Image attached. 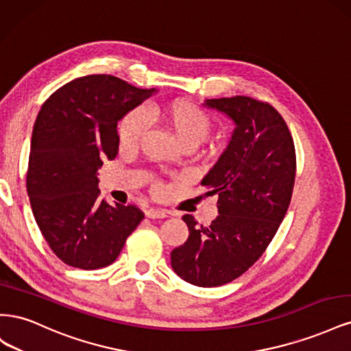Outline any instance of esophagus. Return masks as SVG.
I'll return each instance as SVG.
<instances>
[{
    "label": "esophagus",
    "instance_id": "34e87169",
    "mask_svg": "<svg viewBox=\"0 0 351 351\" xmlns=\"http://www.w3.org/2000/svg\"><path fill=\"white\" fill-rule=\"evenodd\" d=\"M169 215V212L167 209H161V208H151L146 210V217L152 218V219H158V218H167Z\"/></svg>",
    "mask_w": 351,
    "mask_h": 351
}]
</instances>
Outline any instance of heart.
<instances>
[{
	"label": "heart",
	"instance_id": "b5f03b06",
	"mask_svg": "<svg viewBox=\"0 0 351 351\" xmlns=\"http://www.w3.org/2000/svg\"><path fill=\"white\" fill-rule=\"evenodd\" d=\"M147 119L161 123L173 134L180 146L196 147L204 142L212 127L209 115L187 101H174L155 107L147 112L133 110L123 117L119 124V143L123 149H133L139 145L147 130ZM161 186H156V190Z\"/></svg>",
	"mask_w": 351,
	"mask_h": 351
}]
</instances>
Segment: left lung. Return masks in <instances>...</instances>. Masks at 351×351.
<instances>
[{
  "mask_svg": "<svg viewBox=\"0 0 351 351\" xmlns=\"http://www.w3.org/2000/svg\"><path fill=\"white\" fill-rule=\"evenodd\" d=\"M205 107L234 123L231 139L200 184L218 195L210 226L183 219L189 239L171 252L180 278L197 287L231 282L256 262L289 209L294 177L293 137L282 117L249 97L206 99Z\"/></svg>",
  "mask_w": 351,
  "mask_h": 351,
  "instance_id": "obj_1",
  "label": "left lung"
}]
</instances>
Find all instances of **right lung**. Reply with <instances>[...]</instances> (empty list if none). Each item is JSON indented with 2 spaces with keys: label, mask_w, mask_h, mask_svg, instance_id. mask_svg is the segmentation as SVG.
<instances>
[{
  "label": "right lung",
  "mask_w": 351,
  "mask_h": 351,
  "mask_svg": "<svg viewBox=\"0 0 351 351\" xmlns=\"http://www.w3.org/2000/svg\"><path fill=\"white\" fill-rule=\"evenodd\" d=\"M156 92L90 74L66 83L42 105L26 187L42 236L70 267H108L143 219L136 206L99 197L98 169L119 152V121Z\"/></svg>",
  "instance_id": "add662e5"
}]
</instances>
